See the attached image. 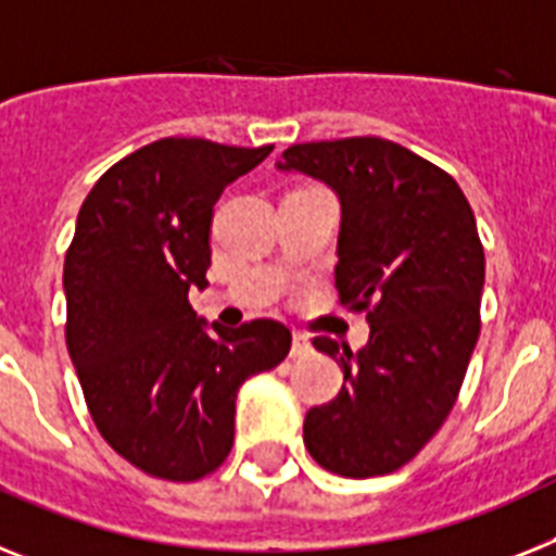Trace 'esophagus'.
Wrapping results in <instances>:
<instances>
[{
	"label": "esophagus",
	"instance_id": "obj_1",
	"mask_svg": "<svg viewBox=\"0 0 556 556\" xmlns=\"http://www.w3.org/2000/svg\"><path fill=\"white\" fill-rule=\"evenodd\" d=\"M312 352V341L309 338H306V334H295V338H292V352H289V355L292 357H306Z\"/></svg>",
	"mask_w": 556,
	"mask_h": 556
}]
</instances>
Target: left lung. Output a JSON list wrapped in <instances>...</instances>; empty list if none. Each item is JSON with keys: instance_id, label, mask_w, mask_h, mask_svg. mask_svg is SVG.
I'll use <instances>...</instances> for the list:
<instances>
[{"instance_id": "8db88e82", "label": "left lung", "mask_w": 556, "mask_h": 556, "mask_svg": "<svg viewBox=\"0 0 556 556\" xmlns=\"http://www.w3.org/2000/svg\"><path fill=\"white\" fill-rule=\"evenodd\" d=\"M281 159L338 192L334 289L371 327L357 352L312 341L341 364L343 387L306 412L304 443L332 475H392L443 426L480 338L475 213L446 169L378 136L292 144Z\"/></svg>"}]
</instances>
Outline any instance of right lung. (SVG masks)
<instances>
[{
  "mask_svg": "<svg viewBox=\"0 0 556 556\" xmlns=\"http://www.w3.org/2000/svg\"><path fill=\"white\" fill-rule=\"evenodd\" d=\"M269 153L159 139L113 164L76 218L64 255L67 352L96 429L162 480L192 483L227 460L238 387L292 343L269 318L206 329L187 298L206 287L215 201Z\"/></svg>",
  "mask_w": 556,
  "mask_h": 556,
  "instance_id": "add662e5",
  "label": "right lung"
}]
</instances>
